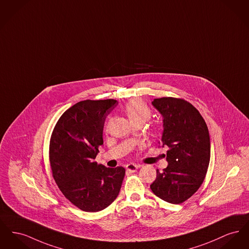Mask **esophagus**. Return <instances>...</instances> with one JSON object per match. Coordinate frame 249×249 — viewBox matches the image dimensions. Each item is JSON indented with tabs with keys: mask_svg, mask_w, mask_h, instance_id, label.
Returning a JSON list of instances; mask_svg holds the SVG:
<instances>
[{
	"mask_svg": "<svg viewBox=\"0 0 249 249\" xmlns=\"http://www.w3.org/2000/svg\"><path fill=\"white\" fill-rule=\"evenodd\" d=\"M139 165L138 164H135V163H129L126 165V168L128 171L130 172H135L137 169H138Z\"/></svg>",
	"mask_w": 249,
	"mask_h": 249,
	"instance_id": "esophagus-1",
	"label": "esophagus"
}]
</instances>
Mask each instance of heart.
I'll use <instances>...</instances> for the list:
<instances>
[{"mask_svg":"<svg viewBox=\"0 0 249 249\" xmlns=\"http://www.w3.org/2000/svg\"><path fill=\"white\" fill-rule=\"evenodd\" d=\"M124 111L132 123H144L150 116L149 107L140 99H133L124 105Z\"/></svg>","mask_w":249,"mask_h":249,"instance_id":"1","label":"heart"}]
</instances>
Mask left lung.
Masks as SVG:
<instances>
[{"instance_id": "1", "label": "left lung", "mask_w": 249, "mask_h": 249, "mask_svg": "<svg viewBox=\"0 0 249 249\" xmlns=\"http://www.w3.org/2000/svg\"><path fill=\"white\" fill-rule=\"evenodd\" d=\"M162 117L161 145L168 148V165L150 185L162 200L180 204L202 184L211 157L209 130L203 117L190 103L171 97L154 99Z\"/></svg>"}]
</instances>
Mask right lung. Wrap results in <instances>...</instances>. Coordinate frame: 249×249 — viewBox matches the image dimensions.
<instances>
[{
  "mask_svg": "<svg viewBox=\"0 0 249 249\" xmlns=\"http://www.w3.org/2000/svg\"><path fill=\"white\" fill-rule=\"evenodd\" d=\"M116 100H87L74 104L59 118L50 142L53 177L63 195L85 212H99L117 198L125 168L94 161L103 145L106 117Z\"/></svg>",
  "mask_w": 249,
  "mask_h": 249,
  "instance_id": "1",
  "label": "right lung"
}]
</instances>
